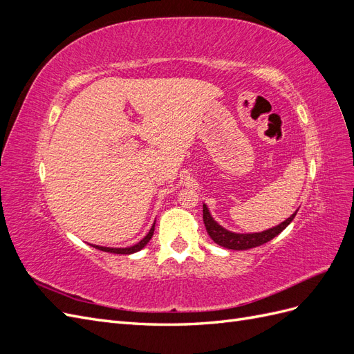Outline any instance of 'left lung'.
Returning <instances> with one entry per match:
<instances>
[{
    "instance_id": "left-lung-1",
    "label": "left lung",
    "mask_w": 354,
    "mask_h": 354,
    "mask_svg": "<svg viewBox=\"0 0 354 354\" xmlns=\"http://www.w3.org/2000/svg\"><path fill=\"white\" fill-rule=\"evenodd\" d=\"M298 211V209H297ZM297 211L292 214L291 217H288L285 221H282L277 226L267 229L263 232H255V233H236L227 230L226 227H223L221 224H218L214 217L211 216V212L207 207V203H203V223H205L207 232L209 234V238L216 242L220 246H224L227 250H234V251H243V250H250L255 248V246H260L263 243H267L276 238L277 234L282 233L288 226L289 223L294 220L297 216Z\"/></svg>"
}]
</instances>
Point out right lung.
Listing matches in <instances>:
<instances>
[{"mask_svg": "<svg viewBox=\"0 0 354 354\" xmlns=\"http://www.w3.org/2000/svg\"><path fill=\"white\" fill-rule=\"evenodd\" d=\"M153 232H155V223L152 224L151 230L147 232V234H146V236H145L142 241H138L137 243H134V245H131V246H127V248H109V246H100V245H91V243H90V245L94 246L95 250H100V251H104V252H113V254H134V252H138V251L145 248V246L147 245V242L152 239Z\"/></svg>", "mask_w": 354, "mask_h": 354, "instance_id": "1", "label": "right lung"}]
</instances>
